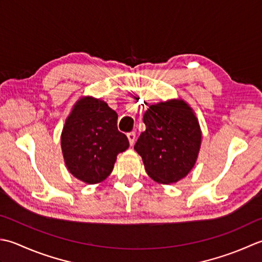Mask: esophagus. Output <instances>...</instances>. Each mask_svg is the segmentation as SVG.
<instances>
[{
    "instance_id": "obj_1",
    "label": "esophagus",
    "mask_w": 262,
    "mask_h": 262,
    "mask_svg": "<svg viewBox=\"0 0 262 262\" xmlns=\"http://www.w3.org/2000/svg\"><path fill=\"white\" fill-rule=\"evenodd\" d=\"M126 137H127V139H129V142H130V145L132 146L133 143H135V140H136V133L135 132H129L126 135Z\"/></svg>"
}]
</instances>
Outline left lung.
Here are the masks:
<instances>
[{
	"label": "left lung",
	"mask_w": 262,
	"mask_h": 262,
	"mask_svg": "<svg viewBox=\"0 0 262 262\" xmlns=\"http://www.w3.org/2000/svg\"><path fill=\"white\" fill-rule=\"evenodd\" d=\"M146 130L135 145L147 174L161 184L176 183L194 167L202 133L193 110L181 98L149 106Z\"/></svg>",
	"instance_id": "obj_1"
}]
</instances>
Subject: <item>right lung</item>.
Here are the masks:
<instances>
[{
  "instance_id": "1",
  "label": "right lung",
  "mask_w": 262,
  "mask_h": 262,
  "mask_svg": "<svg viewBox=\"0 0 262 262\" xmlns=\"http://www.w3.org/2000/svg\"><path fill=\"white\" fill-rule=\"evenodd\" d=\"M116 123V112L106 101L93 96L76 101L61 135L64 163L74 178L97 184L112 173L117 155L129 148Z\"/></svg>"
}]
</instances>
